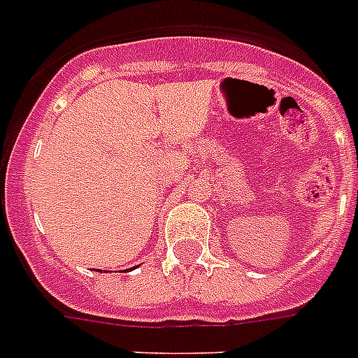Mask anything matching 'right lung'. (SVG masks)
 <instances>
[{"label":"right lung","mask_w":358,"mask_h":358,"mask_svg":"<svg viewBox=\"0 0 358 358\" xmlns=\"http://www.w3.org/2000/svg\"><path fill=\"white\" fill-rule=\"evenodd\" d=\"M98 271H100V269H98Z\"/></svg>","instance_id":"add662e5"}]
</instances>
